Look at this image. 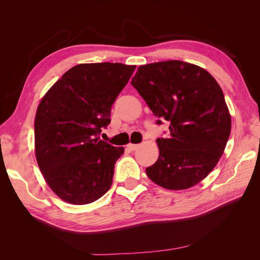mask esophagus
<instances>
[{
	"instance_id": "34e87169",
	"label": "esophagus",
	"mask_w": 260,
	"mask_h": 260,
	"mask_svg": "<svg viewBox=\"0 0 260 260\" xmlns=\"http://www.w3.org/2000/svg\"><path fill=\"white\" fill-rule=\"evenodd\" d=\"M139 147L138 144H132V143H129L127 144V148L129 149V151H136V149Z\"/></svg>"
}]
</instances>
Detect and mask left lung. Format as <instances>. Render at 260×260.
<instances>
[{"instance_id": "1", "label": "left lung", "mask_w": 260, "mask_h": 260, "mask_svg": "<svg viewBox=\"0 0 260 260\" xmlns=\"http://www.w3.org/2000/svg\"><path fill=\"white\" fill-rule=\"evenodd\" d=\"M131 84L156 117L170 122L169 138L156 140L159 156L146 168L147 177L168 190L201 182L216 167L231 132L215 78L190 62L166 60L140 66Z\"/></svg>"}]
</instances>
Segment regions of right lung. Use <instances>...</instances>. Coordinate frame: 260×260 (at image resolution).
I'll use <instances>...</instances> for the list:
<instances>
[{
    "label": "right lung",
    "instance_id": "add662e5",
    "mask_svg": "<svg viewBox=\"0 0 260 260\" xmlns=\"http://www.w3.org/2000/svg\"><path fill=\"white\" fill-rule=\"evenodd\" d=\"M136 66L94 62L70 68L46 92L35 119L37 161L59 199L85 205L102 198L113 183L123 147L101 140L111 122L112 105Z\"/></svg>",
    "mask_w": 260,
    "mask_h": 260
}]
</instances>
